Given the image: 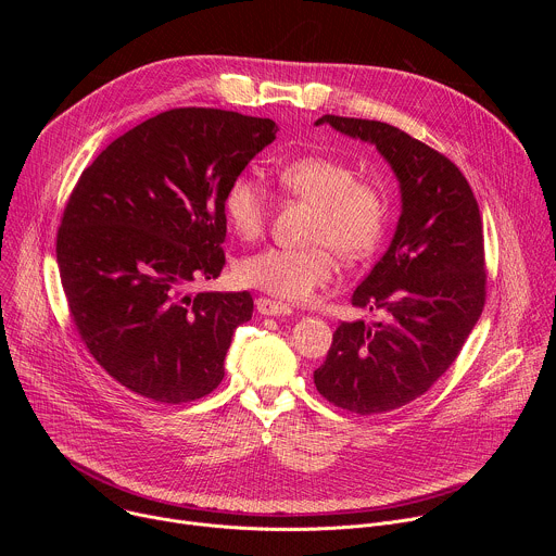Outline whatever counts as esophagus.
I'll use <instances>...</instances> for the list:
<instances>
[{"instance_id":"1","label":"esophagus","mask_w":556,"mask_h":556,"mask_svg":"<svg viewBox=\"0 0 556 556\" xmlns=\"http://www.w3.org/2000/svg\"><path fill=\"white\" fill-rule=\"evenodd\" d=\"M257 312L264 314V316H286V314L292 312V307L288 303H279V301L260 296L257 299Z\"/></svg>"}]
</instances>
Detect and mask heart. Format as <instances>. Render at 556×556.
Segmentation results:
<instances>
[{"mask_svg":"<svg viewBox=\"0 0 556 556\" xmlns=\"http://www.w3.org/2000/svg\"><path fill=\"white\" fill-rule=\"evenodd\" d=\"M279 189L314 206L307 228V249H266L247 257L240 279L286 301H305L337 277L334 253L350 264L363 262L380 247L389 200L384 189L358 178V172L339 157L305 155L277 169ZM222 211L235 235L257 240L268 224V195L247 174L235 176L222 195Z\"/></svg>","mask_w":556,"mask_h":556,"instance_id":"obj_1","label":"heart"}]
</instances>
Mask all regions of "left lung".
Wrapping results in <instances>:
<instances>
[{
	"mask_svg": "<svg viewBox=\"0 0 556 556\" xmlns=\"http://www.w3.org/2000/svg\"><path fill=\"white\" fill-rule=\"evenodd\" d=\"M337 131L374 142L401 182L403 213L380 262L352 305L384 321L341 324L314 384L334 407L358 416L399 409L451 367L486 301L484 230L464 174L407 131L326 114Z\"/></svg>",
	"mask_w": 556,
	"mask_h": 556,
	"instance_id": "left-lung-1",
	"label": "left lung"
}]
</instances>
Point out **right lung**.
I'll use <instances>...</instances> for the list:
<instances>
[{"label":"right lung","mask_w":556,"mask_h":556,"mask_svg":"<svg viewBox=\"0 0 556 556\" xmlns=\"http://www.w3.org/2000/svg\"><path fill=\"white\" fill-rule=\"evenodd\" d=\"M277 125L213 108L147 118L108 144L63 208L56 264L70 316L94 361L153 403L211 393L251 292H191L226 257V185Z\"/></svg>","instance_id":"obj_1"}]
</instances>
